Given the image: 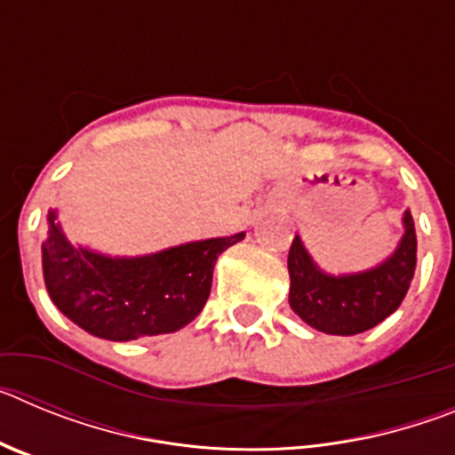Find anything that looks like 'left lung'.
Instances as JSON below:
<instances>
[{"mask_svg":"<svg viewBox=\"0 0 455 455\" xmlns=\"http://www.w3.org/2000/svg\"><path fill=\"white\" fill-rule=\"evenodd\" d=\"M405 235L387 262L357 275L332 277L321 273L299 236L289 248L291 287L289 305L305 323L328 335H357L399 309L417 267V235L412 214L403 216Z\"/></svg>","mask_w":455,"mask_h":455,"instance_id":"1","label":"left lung"}]
</instances>
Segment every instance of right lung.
Here are the masks:
<instances>
[{"mask_svg":"<svg viewBox=\"0 0 455 455\" xmlns=\"http://www.w3.org/2000/svg\"><path fill=\"white\" fill-rule=\"evenodd\" d=\"M47 219L43 273L50 299L63 315L95 337L114 341L175 332L203 312L214 264L243 232L193 241L156 255L111 259L68 243Z\"/></svg>","mask_w":455,"mask_h":455,"instance_id":"obj_1","label":"right lung"}]
</instances>
